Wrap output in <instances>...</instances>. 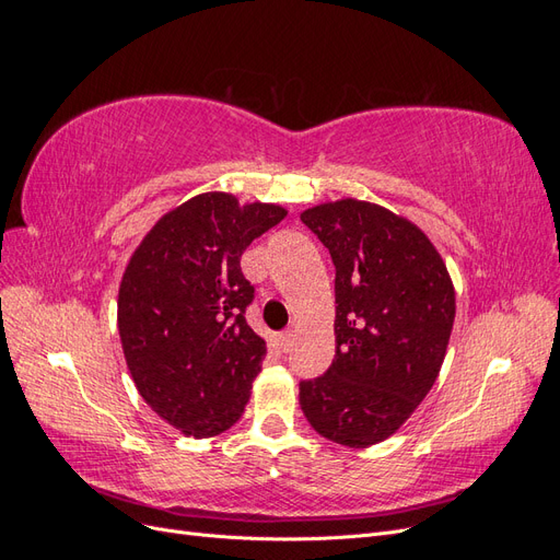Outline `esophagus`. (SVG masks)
I'll return each mask as SVG.
<instances>
[{"mask_svg": "<svg viewBox=\"0 0 560 560\" xmlns=\"http://www.w3.org/2000/svg\"><path fill=\"white\" fill-rule=\"evenodd\" d=\"M278 341H280V348H282V350H290V348L294 346V331H292V329L282 331V334L278 336Z\"/></svg>", "mask_w": 560, "mask_h": 560, "instance_id": "1", "label": "esophagus"}]
</instances>
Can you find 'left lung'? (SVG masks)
<instances>
[{"instance_id":"obj_1","label":"left lung","mask_w":560,"mask_h":560,"mask_svg":"<svg viewBox=\"0 0 560 560\" xmlns=\"http://www.w3.org/2000/svg\"><path fill=\"white\" fill-rule=\"evenodd\" d=\"M336 266V354L299 385L313 430L350 448L393 436L442 371L455 290L432 241L409 219L358 198L301 212Z\"/></svg>"}]
</instances>
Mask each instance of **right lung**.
<instances>
[{"label":"right lung","instance_id":"add662e5","mask_svg":"<svg viewBox=\"0 0 560 560\" xmlns=\"http://www.w3.org/2000/svg\"><path fill=\"white\" fill-rule=\"evenodd\" d=\"M287 217L276 202L198 194L149 229L118 284V336L135 387L184 436L222 434L245 411L266 341L245 308L247 245Z\"/></svg>","mask_w":560,"mask_h":560}]
</instances>
